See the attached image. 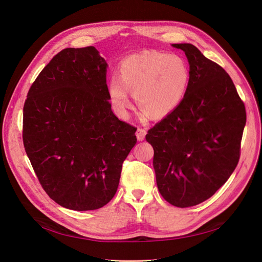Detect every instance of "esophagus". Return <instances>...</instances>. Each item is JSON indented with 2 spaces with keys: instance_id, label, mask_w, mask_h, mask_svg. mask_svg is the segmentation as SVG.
<instances>
[{
  "instance_id": "34e87169",
  "label": "esophagus",
  "mask_w": 262,
  "mask_h": 262,
  "mask_svg": "<svg viewBox=\"0 0 262 262\" xmlns=\"http://www.w3.org/2000/svg\"><path fill=\"white\" fill-rule=\"evenodd\" d=\"M145 135H146V130L144 128L138 127V129L136 130V136H137V139L139 141H142L145 138Z\"/></svg>"
}]
</instances>
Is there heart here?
Listing matches in <instances>:
<instances>
[{
  "label": "heart",
  "instance_id": "obj_1",
  "mask_svg": "<svg viewBox=\"0 0 262 262\" xmlns=\"http://www.w3.org/2000/svg\"><path fill=\"white\" fill-rule=\"evenodd\" d=\"M119 77L108 80V98L119 113L129 106L128 91L147 118H162L182 103L188 90L190 69L178 55L144 52L130 55L118 68Z\"/></svg>",
  "mask_w": 262,
  "mask_h": 262
}]
</instances>
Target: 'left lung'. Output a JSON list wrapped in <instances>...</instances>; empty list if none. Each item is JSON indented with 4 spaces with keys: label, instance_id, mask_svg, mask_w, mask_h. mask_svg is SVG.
Returning <instances> with one entry per match:
<instances>
[{
    "label": "left lung",
    "instance_id": "left-lung-1",
    "mask_svg": "<svg viewBox=\"0 0 262 262\" xmlns=\"http://www.w3.org/2000/svg\"><path fill=\"white\" fill-rule=\"evenodd\" d=\"M190 81L182 103L150 128L153 166L162 198L191 207L211 198L236 169L246 113L230 76L190 43Z\"/></svg>",
    "mask_w": 262,
    "mask_h": 262
}]
</instances>
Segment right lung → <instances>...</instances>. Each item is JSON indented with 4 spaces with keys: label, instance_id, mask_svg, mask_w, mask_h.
I'll return each mask as SVG.
<instances>
[{
    "label": "right lung",
    "instance_id": "right-lung-1",
    "mask_svg": "<svg viewBox=\"0 0 262 262\" xmlns=\"http://www.w3.org/2000/svg\"><path fill=\"white\" fill-rule=\"evenodd\" d=\"M107 63L94 47L55 55L23 107L25 152L47 194L68 209H99L115 196L137 128L113 113Z\"/></svg>",
    "mask_w": 262,
    "mask_h": 262
}]
</instances>
